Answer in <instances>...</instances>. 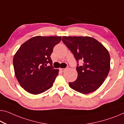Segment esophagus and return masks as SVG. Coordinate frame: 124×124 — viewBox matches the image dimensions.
<instances>
[{"mask_svg":"<svg viewBox=\"0 0 124 124\" xmlns=\"http://www.w3.org/2000/svg\"><path fill=\"white\" fill-rule=\"evenodd\" d=\"M66 69H67V68H60V70L62 72H64Z\"/></svg>","mask_w":124,"mask_h":124,"instance_id":"obj_1","label":"esophagus"}]
</instances>
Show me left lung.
I'll list each match as a JSON object with an SVG mask.
<instances>
[{
  "label": "left lung",
  "instance_id": "left-lung-1",
  "mask_svg": "<svg viewBox=\"0 0 124 124\" xmlns=\"http://www.w3.org/2000/svg\"><path fill=\"white\" fill-rule=\"evenodd\" d=\"M62 41L78 63V78L69 83V86L84 94L97 90L110 71V56L107 49L94 38L89 37H62ZM79 61L83 62L81 66Z\"/></svg>",
  "mask_w": 124,
  "mask_h": 124
}]
</instances>
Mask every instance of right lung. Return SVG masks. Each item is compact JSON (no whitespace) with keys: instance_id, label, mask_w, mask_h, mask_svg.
<instances>
[{"instance_id":"obj_1","label":"right lung","mask_w":124,"mask_h":124,"mask_svg":"<svg viewBox=\"0 0 124 124\" xmlns=\"http://www.w3.org/2000/svg\"><path fill=\"white\" fill-rule=\"evenodd\" d=\"M61 37L31 38L21 45L13 58L15 75L20 86L37 95L53 86L59 70L53 66L50 55Z\"/></svg>"}]
</instances>
